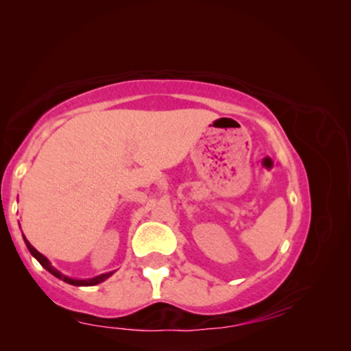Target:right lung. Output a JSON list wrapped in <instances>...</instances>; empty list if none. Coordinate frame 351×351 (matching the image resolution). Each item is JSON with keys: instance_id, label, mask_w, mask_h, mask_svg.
I'll return each instance as SVG.
<instances>
[{"instance_id": "right-lung-1", "label": "right lung", "mask_w": 351, "mask_h": 351, "mask_svg": "<svg viewBox=\"0 0 351 351\" xmlns=\"http://www.w3.org/2000/svg\"><path fill=\"white\" fill-rule=\"evenodd\" d=\"M25 243H26V246H27V249H29V252H31V254L34 255V257L40 261V265L43 266L45 269L49 271L51 274L56 276L57 278H60V280L66 282V283H69V285H74V287H94V285L102 283L104 280H106V278H108V277L112 274V272H108V274H102V276H99V277L88 278V280H75V278H69V277H66V276L60 274V272H58L56 268H52L51 263H49V260H47V258L45 257V255H41V254L37 251V249H35L26 239H25Z\"/></svg>"}]
</instances>
